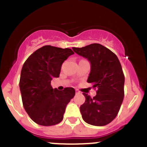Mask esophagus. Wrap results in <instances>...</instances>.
I'll list each match as a JSON object with an SVG mask.
<instances>
[{"label":"esophagus","instance_id":"1","mask_svg":"<svg viewBox=\"0 0 147 147\" xmlns=\"http://www.w3.org/2000/svg\"><path fill=\"white\" fill-rule=\"evenodd\" d=\"M75 92H76V94H79V93H80V92L78 91V90H75Z\"/></svg>","mask_w":147,"mask_h":147}]
</instances>
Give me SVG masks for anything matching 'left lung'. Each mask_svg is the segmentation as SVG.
Segmentation results:
<instances>
[{
  "label": "left lung",
  "mask_w": 147,
  "mask_h": 147,
  "mask_svg": "<svg viewBox=\"0 0 147 147\" xmlns=\"http://www.w3.org/2000/svg\"><path fill=\"white\" fill-rule=\"evenodd\" d=\"M72 50L90 62L87 82L92 83L97 90L93 98L83 93L85 102L80 107L82 119L91 125H107L116 117L124 100V75L119 59L98 43Z\"/></svg>",
  "instance_id": "1"
}]
</instances>
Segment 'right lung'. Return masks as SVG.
Listing matches in <instances>:
<instances>
[{
  "label": "right lung",
  "instance_id": "1",
  "mask_svg": "<svg viewBox=\"0 0 147 147\" xmlns=\"http://www.w3.org/2000/svg\"><path fill=\"white\" fill-rule=\"evenodd\" d=\"M74 52L51 45L40 47L23 65L20 86L25 110L39 125L53 126L63 119L67 105L75 94V89H53L51 80L59 78L62 65Z\"/></svg>",
  "mask_w": 147,
  "mask_h": 147
}]
</instances>
